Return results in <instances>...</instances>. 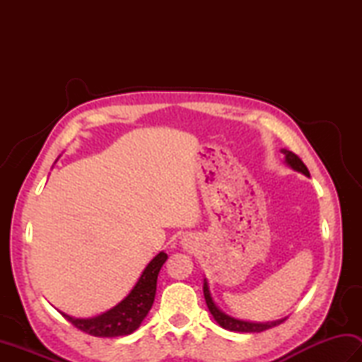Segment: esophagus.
<instances>
[{"mask_svg": "<svg viewBox=\"0 0 362 362\" xmlns=\"http://www.w3.org/2000/svg\"><path fill=\"white\" fill-rule=\"evenodd\" d=\"M193 244H194V241H193V236H191V235H185L182 238V245L185 249H191V247H193Z\"/></svg>", "mask_w": 362, "mask_h": 362, "instance_id": "esophagus-1", "label": "esophagus"}]
</instances>
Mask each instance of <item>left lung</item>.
Segmentation results:
<instances>
[{
	"label": "left lung",
	"instance_id": "obj_1",
	"mask_svg": "<svg viewBox=\"0 0 362 362\" xmlns=\"http://www.w3.org/2000/svg\"><path fill=\"white\" fill-rule=\"evenodd\" d=\"M281 152L284 153V161H286L288 166H291L292 169H294V171H298V173L305 174L306 177H310L308 168L305 166L303 161L300 160L294 152H291L288 149H281ZM204 297H205L206 306H209V310L211 313V316L214 317V320H216L222 328L230 329V332L261 333V332H264V329L280 325V324H283L284 320H286V317H284V319L274 320V322H247V320H241V319H235L232 316H228V314L222 313L216 306V303L213 302L210 289H209V283H206V280H204Z\"/></svg>",
	"mask_w": 362,
	"mask_h": 362
}]
</instances>
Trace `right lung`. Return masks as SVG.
Segmentation results:
<instances>
[{"mask_svg": "<svg viewBox=\"0 0 362 362\" xmlns=\"http://www.w3.org/2000/svg\"><path fill=\"white\" fill-rule=\"evenodd\" d=\"M166 259L168 255L165 252L153 257L127 297L112 310L90 319H76L65 313H62V316L81 332L96 337H118L134 333L152 308L157 291V276Z\"/></svg>", "mask_w": 362, "mask_h": 362, "instance_id": "obj_1", "label": "right lung"}]
</instances>
